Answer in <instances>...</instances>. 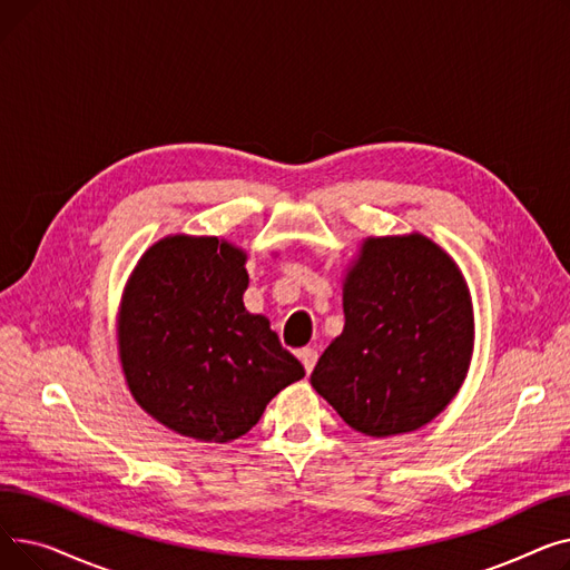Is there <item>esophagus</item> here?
Segmentation results:
<instances>
[{"mask_svg": "<svg viewBox=\"0 0 570 570\" xmlns=\"http://www.w3.org/2000/svg\"><path fill=\"white\" fill-rule=\"evenodd\" d=\"M297 355H301V363H303L305 372L312 374V370H314V365H316V361H318V351H316V348H303Z\"/></svg>", "mask_w": 570, "mask_h": 570, "instance_id": "obj_1", "label": "esophagus"}]
</instances>
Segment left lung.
<instances>
[{
	"label": "left lung",
	"instance_id": "8db88e82",
	"mask_svg": "<svg viewBox=\"0 0 570 570\" xmlns=\"http://www.w3.org/2000/svg\"><path fill=\"white\" fill-rule=\"evenodd\" d=\"M342 307L344 331L318 357L314 391L365 436L432 423L473 355V303L453 256L423 233L365 237Z\"/></svg>",
	"mask_w": 570,
	"mask_h": 570
}]
</instances>
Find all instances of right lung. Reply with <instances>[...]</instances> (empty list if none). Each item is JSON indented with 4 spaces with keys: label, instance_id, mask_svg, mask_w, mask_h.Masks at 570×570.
Returning <instances> with one entry per match:
<instances>
[{
    "label": "right lung",
    "instance_id": "obj_1",
    "mask_svg": "<svg viewBox=\"0 0 570 570\" xmlns=\"http://www.w3.org/2000/svg\"><path fill=\"white\" fill-rule=\"evenodd\" d=\"M247 252L217 235H166L127 279L117 353L138 406L205 443L247 434L305 376L263 314L247 312Z\"/></svg>",
    "mask_w": 570,
    "mask_h": 570
}]
</instances>
